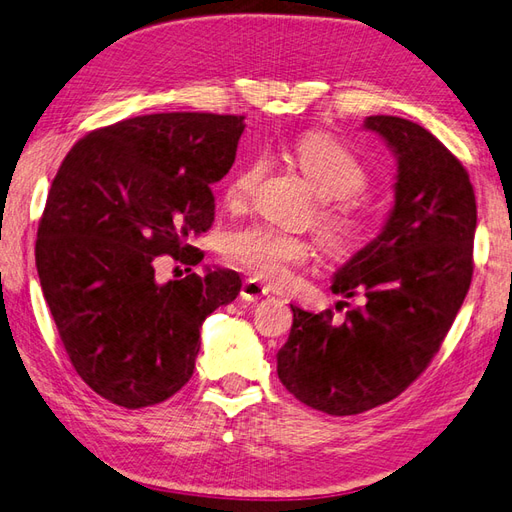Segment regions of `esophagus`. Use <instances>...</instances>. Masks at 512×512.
<instances>
[{"label":"esophagus","instance_id":"1","mask_svg":"<svg viewBox=\"0 0 512 512\" xmlns=\"http://www.w3.org/2000/svg\"><path fill=\"white\" fill-rule=\"evenodd\" d=\"M240 294H242L244 301H259V299H264V296H268V288L264 283H259L255 279H246L242 283Z\"/></svg>","mask_w":512,"mask_h":512}]
</instances>
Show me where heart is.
<instances>
[{
    "mask_svg": "<svg viewBox=\"0 0 512 512\" xmlns=\"http://www.w3.org/2000/svg\"><path fill=\"white\" fill-rule=\"evenodd\" d=\"M292 159L299 165L318 198L327 200L318 213V233L329 251L353 253L371 227L364 202L368 172L355 154L325 133H307L294 141ZM266 172V159H251L237 168L227 183V198L242 205ZM227 253L233 264L255 279L283 283L294 266L310 259V244L301 235L268 224H253L229 237Z\"/></svg>",
    "mask_w": 512,
    "mask_h": 512,
    "instance_id": "b5f03b06",
    "label": "heart"
}]
</instances>
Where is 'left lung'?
Segmentation results:
<instances>
[{"mask_svg":"<svg viewBox=\"0 0 512 512\" xmlns=\"http://www.w3.org/2000/svg\"><path fill=\"white\" fill-rule=\"evenodd\" d=\"M364 128L395 152L397 183L382 233L331 283L334 294L362 303L344 320L290 305V338L277 353L281 384L331 417L399 397L441 349L473 275L478 209L465 165L403 117L371 115Z\"/></svg>","mask_w":512,"mask_h":512,"instance_id":"1","label":"left lung"}]
</instances>
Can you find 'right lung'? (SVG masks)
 Segmentation results:
<instances>
[{
  "mask_svg": "<svg viewBox=\"0 0 512 512\" xmlns=\"http://www.w3.org/2000/svg\"><path fill=\"white\" fill-rule=\"evenodd\" d=\"M244 126L242 115H139L82 137L54 176L34 248L41 290L71 366L115 406L181 390L205 318L240 294L235 270L159 283L154 266L205 257L192 240L211 229V185Z\"/></svg>",
  "mask_w": 512,
  "mask_h": 512,
  "instance_id": "obj_1",
  "label": "right lung"
}]
</instances>
